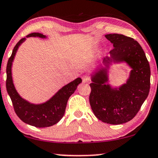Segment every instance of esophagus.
I'll return each instance as SVG.
<instances>
[{
	"label": "esophagus",
	"instance_id": "obj_1",
	"mask_svg": "<svg viewBox=\"0 0 158 158\" xmlns=\"http://www.w3.org/2000/svg\"><path fill=\"white\" fill-rule=\"evenodd\" d=\"M90 77L89 76V75H84V76L83 77V83H89V82L90 81Z\"/></svg>",
	"mask_w": 158,
	"mask_h": 158
}]
</instances>
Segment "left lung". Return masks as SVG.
Listing matches in <instances>:
<instances>
[{"label":"left lung","instance_id":"1","mask_svg":"<svg viewBox=\"0 0 158 158\" xmlns=\"http://www.w3.org/2000/svg\"><path fill=\"white\" fill-rule=\"evenodd\" d=\"M113 44L110 57L103 59L102 67L91 75L89 102L94 114L102 122L119 125L132 120L148 97L150 89V67L142 46L136 40L120 34H108ZM112 61L126 62L132 68L126 84L112 88L108 81L107 68Z\"/></svg>","mask_w":158,"mask_h":158}]
</instances>
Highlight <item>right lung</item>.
<instances>
[{"mask_svg":"<svg viewBox=\"0 0 158 158\" xmlns=\"http://www.w3.org/2000/svg\"><path fill=\"white\" fill-rule=\"evenodd\" d=\"M39 37L46 38V36L39 32H32L26 36ZM26 40L22 38L14 46L6 67V90L11 98L14 111L24 123L37 128H45L56 124L64 116L67 101L76 90L77 85L82 82L81 77H77L70 82L55 94L48 101L43 104H35L22 99L14 87L11 75V66L14 56L19 46Z\"/></svg>","mask_w":158,"mask_h":158,"instance_id":"obj_1","label":"right lung"}]
</instances>
